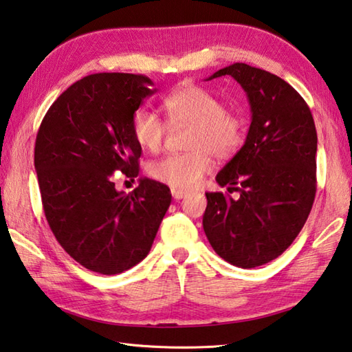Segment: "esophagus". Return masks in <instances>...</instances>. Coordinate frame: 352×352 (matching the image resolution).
I'll return each instance as SVG.
<instances>
[{"label": "esophagus", "mask_w": 352, "mask_h": 352, "mask_svg": "<svg viewBox=\"0 0 352 352\" xmlns=\"http://www.w3.org/2000/svg\"><path fill=\"white\" fill-rule=\"evenodd\" d=\"M188 192H184L182 189H172V197H174V200H182V198L186 197Z\"/></svg>", "instance_id": "obj_1"}]
</instances>
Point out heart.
<instances>
[{
  "label": "heart",
  "mask_w": 352,
  "mask_h": 352,
  "mask_svg": "<svg viewBox=\"0 0 352 352\" xmlns=\"http://www.w3.org/2000/svg\"><path fill=\"white\" fill-rule=\"evenodd\" d=\"M169 123L190 126L186 154H172L149 164L154 180L174 189H192L212 169L214 158L237 154L246 138V118L228 111L223 100L209 89L189 85L163 100ZM132 135L140 148L158 152L168 135V124L158 115L140 107L132 117Z\"/></svg>",
  "instance_id": "heart-1"
}]
</instances>
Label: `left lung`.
Masks as SVG:
<instances>
[{
  "mask_svg": "<svg viewBox=\"0 0 352 352\" xmlns=\"http://www.w3.org/2000/svg\"><path fill=\"white\" fill-rule=\"evenodd\" d=\"M223 75L245 89L252 120L245 144L215 178L240 197L206 192L203 229L223 260L249 270L282 255L308 220L317 132L306 101L280 76L235 63L208 80Z\"/></svg>",
  "mask_w": 352,
  "mask_h": 352,
  "instance_id": "left-lung-1",
  "label": "left lung"
}]
</instances>
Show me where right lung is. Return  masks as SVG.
Here are the masks:
<instances>
[{
	"instance_id": "right-lung-1",
	"label": "right lung",
	"mask_w": 352,
	"mask_h": 352,
	"mask_svg": "<svg viewBox=\"0 0 352 352\" xmlns=\"http://www.w3.org/2000/svg\"><path fill=\"white\" fill-rule=\"evenodd\" d=\"M157 89L144 75L94 74L67 87L44 115L35 142V170L46 220L81 266L113 276L149 254L172 195L140 178L132 192L113 174L138 175L142 155L132 117Z\"/></svg>"
}]
</instances>
